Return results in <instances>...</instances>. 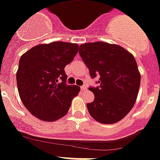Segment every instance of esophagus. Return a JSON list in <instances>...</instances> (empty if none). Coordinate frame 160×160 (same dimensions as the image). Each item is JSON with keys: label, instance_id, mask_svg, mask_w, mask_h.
Wrapping results in <instances>:
<instances>
[{"label": "esophagus", "instance_id": "esophagus-1", "mask_svg": "<svg viewBox=\"0 0 160 160\" xmlns=\"http://www.w3.org/2000/svg\"><path fill=\"white\" fill-rule=\"evenodd\" d=\"M80 89H81V91H85V90H87L88 89V88H87L86 86H82V87H80Z\"/></svg>", "mask_w": 160, "mask_h": 160}]
</instances>
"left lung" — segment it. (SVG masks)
<instances>
[{
	"label": "left lung",
	"instance_id": "1",
	"mask_svg": "<svg viewBox=\"0 0 160 160\" xmlns=\"http://www.w3.org/2000/svg\"><path fill=\"white\" fill-rule=\"evenodd\" d=\"M79 53L92 78L99 76L97 88H89L94 100L87 104L96 121L112 124L132 109L138 94L141 74L134 55L118 44L102 41L80 45Z\"/></svg>",
	"mask_w": 160,
	"mask_h": 160
}]
</instances>
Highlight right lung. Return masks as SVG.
Listing matches in <instances>:
<instances>
[{
  "label": "right lung",
  "instance_id": "obj_1",
  "mask_svg": "<svg viewBox=\"0 0 160 160\" xmlns=\"http://www.w3.org/2000/svg\"><path fill=\"white\" fill-rule=\"evenodd\" d=\"M77 44L55 41L38 44L23 54L16 72L20 99L37 119L56 121L69 109L80 88L66 83L65 67L78 52Z\"/></svg>",
  "mask_w": 160,
  "mask_h": 160
}]
</instances>
